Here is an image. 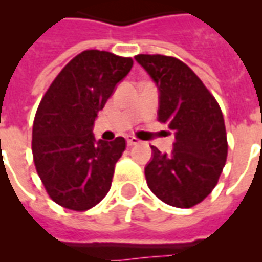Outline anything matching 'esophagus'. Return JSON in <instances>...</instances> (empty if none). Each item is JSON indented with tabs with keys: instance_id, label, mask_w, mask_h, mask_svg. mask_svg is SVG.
I'll return each mask as SVG.
<instances>
[{
	"instance_id": "1",
	"label": "esophagus",
	"mask_w": 262,
	"mask_h": 262,
	"mask_svg": "<svg viewBox=\"0 0 262 262\" xmlns=\"http://www.w3.org/2000/svg\"><path fill=\"white\" fill-rule=\"evenodd\" d=\"M126 141L129 147H132V145H137V144L140 143V140L137 139V137H135V136H127Z\"/></svg>"
}]
</instances>
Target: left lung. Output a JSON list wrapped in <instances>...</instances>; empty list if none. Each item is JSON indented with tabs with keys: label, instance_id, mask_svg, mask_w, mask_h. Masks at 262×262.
Returning <instances> with one entry per match:
<instances>
[{
	"label": "left lung",
	"instance_id": "8db88e82",
	"mask_svg": "<svg viewBox=\"0 0 262 262\" xmlns=\"http://www.w3.org/2000/svg\"><path fill=\"white\" fill-rule=\"evenodd\" d=\"M135 58L160 92L159 122L175 133L170 154L152 147L154 158L145 167L148 187L168 205L194 207L217 185L227 160L223 113L215 96L181 59L160 54Z\"/></svg>",
	"mask_w": 262,
	"mask_h": 262
}]
</instances>
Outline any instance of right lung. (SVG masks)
Wrapping results in <instances>:
<instances>
[{"instance_id":"add662e5","label":"right lung","mask_w":262,"mask_h":262,"mask_svg":"<svg viewBox=\"0 0 262 262\" xmlns=\"http://www.w3.org/2000/svg\"><path fill=\"white\" fill-rule=\"evenodd\" d=\"M133 59L85 50L65 65L43 95L32 126V156L50 199L72 211H87L104 199L126 141H95V118Z\"/></svg>"}]
</instances>
